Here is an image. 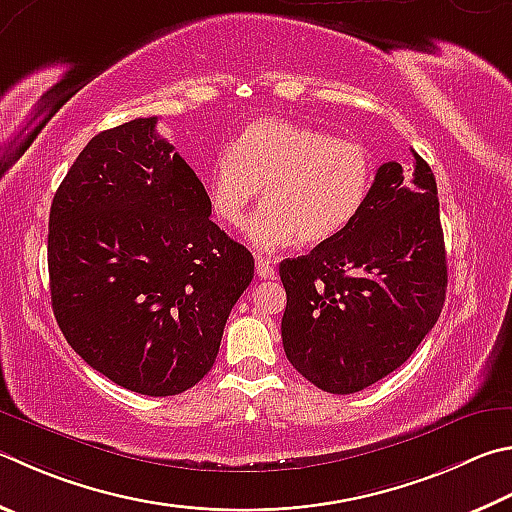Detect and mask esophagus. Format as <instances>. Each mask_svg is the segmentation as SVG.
<instances>
[{
  "label": "esophagus",
  "mask_w": 512,
  "mask_h": 512,
  "mask_svg": "<svg viewBox=\"0 0 512 512\" xmlns=\"http://www.w3.org/2000/svg\"><path fill=\"white\" fill-rule=\"evenodd\" d=\"M255 271H257L259 277H262V280H273V277L277 275L275 264L271 262V259H266V257H257L255 259Z\"/></svg>",
  "instance_id": "esophagus-1"
}]
</instances>
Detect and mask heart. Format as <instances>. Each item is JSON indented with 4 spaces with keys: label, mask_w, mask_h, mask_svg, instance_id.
<instances>
[{
    "label": "heart",
    "mask_w": 512,
    "mask_h": 512,
    "mask_svg": "<svg viewBox=\"0 0 512 512\" xmlns=\"http://www.w3.org/2000/svg\"><path fill=\"white\" fill-rule=\"evenodd\" d=\"M376 163L356 138H333L284 118H257L210 163L206 190L215 217L244 226L264 188V206L250 217L246 239L257 250L306 246L342 235L365 208Z\"/></svg>",
    "instance_id": "heart-1"
}]
</instances>
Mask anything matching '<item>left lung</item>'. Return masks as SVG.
Instances as JSON below:
<instances>
[{
  "label": "left lung",
  "mask_w": 512,
  "mask_h": 512,
  "mask_svg": "<svg viewBox=\"0 0 512 512\" xmlns=\"http://www.w3.org/2000/svg\"><path fill=\"white\" fill-rule=\"evenodd\" d=\"M282 342L329 394L360 392L412 356L439 320L448 264L436 181L421 156L378 167L353 224L309 255L284 259Z\"/></svg>",
  "instance_id": "obj_1"
}]
</instances>
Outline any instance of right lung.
Returning a JSON list of instances; mask_svg holds the SVG:
<instances>
[{
  "label": "right lung",
  "mask_w": 512,
  "mask_h": 512,
  "mask_svg": "<svg viewBox=\"0 0 512 512\" xmlns=\"http://www.w3.org/2000/svg\"><path fill=\"white\" fill-rule=\"evenodd\" d=\"M208 192L156 116L91 138L55 192L49 280L73 351L145 396H174L215 365L255 259L215 221Z\"/></svg>",
  "instance_id": "right-lung-1"
}]
</instances>
